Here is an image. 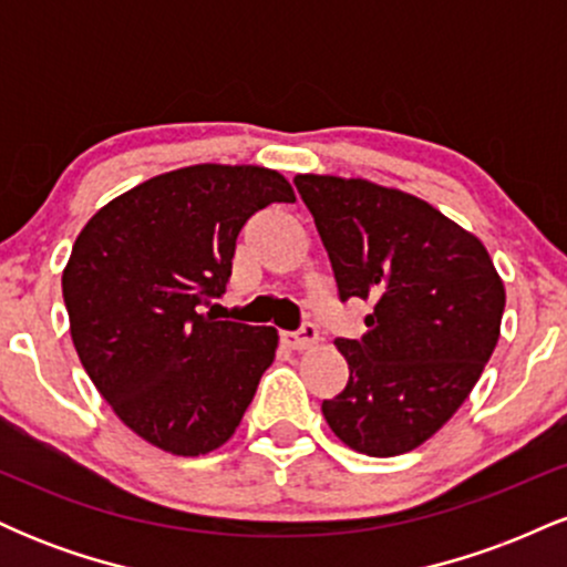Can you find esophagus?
<instances>
[{
  "label": "esophagus",
  "instance_id": "34e87169",
  "mask_svg": "<svg viewBox=\"0 0 567 567\" xmlns=\"http://www.w3.org/2000/svg\"><path fill=\"white\" fill-rule=\"evenodd\" d=\"M282 341L288 343L290 349H296V351L311 349V347H315L317 341H320V330H317L315 324H311V322H303L301 328L292 330V333H285V336H282Z\"/></svg>",
  "mask_w": 567,
  "mask_h": 567
}]
</instances>
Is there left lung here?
<instances>
[{
    "instance_id": "obj_1",
    "label": "left lung",
    "mask_w": 567,
    "mask_h": 567,
    "mask_svg": "<svg viewBox=\"0 0 567 567\" xmlns=\"http://www.w3.org/2000/svg\"><path fill=\"white\" fill-rule=\"evenodd\" d=\"M338 296L370 298L362 338H336L349 383L322 402L351 451L389 458L464 405L501 336L506 292L485 245L429 202L338 175H296Z\"/></svg>"
}]
</instances>
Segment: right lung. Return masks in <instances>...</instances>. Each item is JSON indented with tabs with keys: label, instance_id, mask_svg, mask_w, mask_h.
Returning a JSON list of instances; mask_svg holds the SVG:
<instances>
[{
	"label": "right lung",
	"instance_id": "add662e5",
	"mask_svg": "<svg viewBox=\"0 0 567 567\" xmlns=\"http://www.w3.org/2000/svg\"><path fill=\"white\" fill-rule=\"evenodd\" d=\"M271 202L296 194L269 167H181L103 205L71 247L63 301L82 368L159 451L224 445L275 362V328L199 315L226 290L245 220Z\"/></svg>",
	"mask_w": 567,
	"mask_h": 567
}]
</instances>
